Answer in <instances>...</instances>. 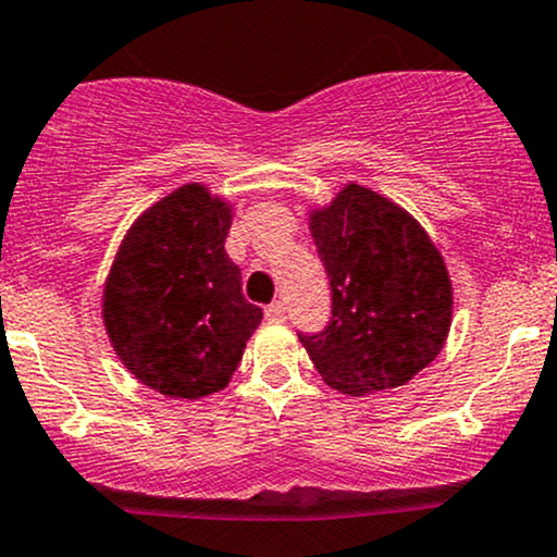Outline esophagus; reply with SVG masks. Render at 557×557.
<instances>
[{
    "mask_svg": "<svg viewBox=\"0 0 557 557\" xmlns=\"http://www.w3.org/2000/svg\"><path fill=\"white\" fill-rule=\"evenodd\" d=\"M265 318H268V321H273V323L284 321V318H286L284 302H271V305H268V308H265Z\"/></svg>",
    "mask_w": 557,
    "mask_h": 557,
    "instance_id": "34e87169",
    "label": "esophagus"
}]
</instances>
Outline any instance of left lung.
<instances>
[{"label": "left lung", "instance_id": "1", "mask_svg": "<svg viewBox=\"0 0 557 557\" xmlns=\"http://www.w3.org/2000/svg\"><path fill=\"white\" fill-rule=\"evenodd\" d=\"M308 226L331 281V323L299 336L331 389H395L445 347L453 281L426 228L389 197L349 184L310 205Z\"/></svg>", "mask_w": 557, "mask_h": 557}]
</instances>
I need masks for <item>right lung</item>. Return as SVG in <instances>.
Wrapping results in <instances>:
<instances>
[{
	"label": "right lung",
	"instance_id": "right-lung-1",
	"mask_svg": "<svg viewBox=\"0 0 557 557\" xmlns=\"http://www.w3.org/2000/svg\"><path fill=\"white\" fill-rule=\"evenodd\" d=\"M231 221L234 202L191 181L149 205L112 258L108 339L131 376L165 397L226 389L262 321L226 252Z\"/></svg>",
	"mask_w": 557,
	"mask_h": 557
}]
</instances>
